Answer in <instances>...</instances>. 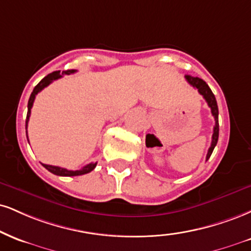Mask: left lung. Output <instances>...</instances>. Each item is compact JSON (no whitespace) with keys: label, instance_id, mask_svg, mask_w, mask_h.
Listing matches in <instances>:
<instances>
[{"label":"left lung","instance_id":"8db88e82","mask_svg":"<svg viewBox=\"0 0 251 251\" xmlns=\"http://www.w3.org/2000/svg\"><path fill=\"white\" fill-rule=\"evenodd\" d=\"M185 78L193 87L198 89L199 93L203 97L204 100L207 101L208 106H209L210 110H212V114H213L214 119H215V126H214L212 144H210V147H209V150H208V153H207V160H208L210 158V155H212L213 151H214V149H215V146L217 144V140H219V107H217L215 96H214V93L212 92V90H210V87L208 86V84L206 83V81L199 77H192V76H188V75H186Z\"/></svg>","mask_w":251,"mask_h":251}]
</instances>
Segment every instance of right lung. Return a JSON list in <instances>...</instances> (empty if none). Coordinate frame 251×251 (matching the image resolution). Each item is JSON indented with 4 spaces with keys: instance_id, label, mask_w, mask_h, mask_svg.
I'll use <instances>...</instances> for the list:
<instances>
[{
    "instance_id": "1",
    "label": "right lung",
    "mask_w": 251,
    "mask_h": 251,
    "mask_svg": "<svg viewBox=\"0 0 251 251\" xmlns=\"http://www.w3.org/2000/svg\"><path fill=\"white\" fill-rule=\"evenodd\" d=\"M75 71L76 70H66V71H63L62 74H60V71H53V72H51V74L48 75L47 77H44L43 79L39 81L37 85L35 86L34 91H32L31 95H30V98L28 101V113H26V119H25V129L28 128V122H29V118H30V113H31V107H32V104H34L36 95H37L38 92H41L44 87H47L49 84L52 83L53 80L58 79V78H62L64 75L74 74ZM25 132L28 133V131H25ZM26 138H28V134H26ZM28 141H29V139H28ZM42 165H43V167H45L48 171L51 172V173L55 174V175H59V176H77V175H83V174L90 173V172L95 170V167L97 166V162H91V164L84 166L81 170H78V171H69V170H66V168L58 167V166H51V165H45V164H42Z\"/></svg>"
}]
</instances>
